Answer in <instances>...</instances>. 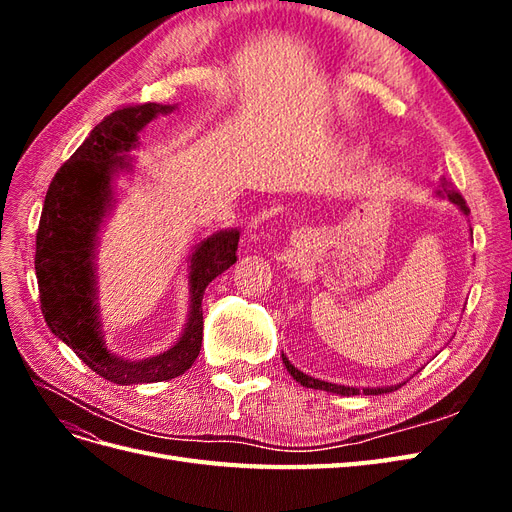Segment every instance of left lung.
<instances>
[{
  "instance_id": "1",
  "label": "left lung",
  "mask_w": 512,
  "mask_h": 512,
  "mask_svg": "<svg viewBox=\"0 0 512 512\" xmlns=\"http://www.w3.org/2000/svg\"><path fill=\"white\" fill-rule=\"evenodd\" d=\"M440 188H442V190H438V194H440V196H446L448 200H451V203H455L463 215H468V213H470V209H468V205H466V200H463V196H461L459 192L451 190V183H448L444 177L440 179ZM282 361H284V365H286V369H288V374H290L294 380H297L299 384L307 386V389H318V391H327V393L344 395V397H350V395H361V393H363V395H382V393H389V391H397L399 386H404V384H406V382H399V384H393V386H365V389H356V386L333 384V382H324V380H318V378L307 376V374H303L301 369L294 367V365L286 359L284 354H282Z\"/></svg>"
}]
</instances>
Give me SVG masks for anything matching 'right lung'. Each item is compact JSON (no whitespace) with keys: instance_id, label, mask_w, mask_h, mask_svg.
Listing matches in <instances>:
<instances>
[{"instance_id":"1","label":"right lung","mask_w":512,"mask_h":512,"mask_svg":"<svg viewBox=\"0 0 512 512\" xmlns=\"http://www.w3.org/2000/svg\"><path fill=\"white\" fill-rule=\"evenodd\" d=\"M175 108L147 102L104 117L57 170L40 215L36 277L44 320L89 369L115 384L164 382L188 371L203 344L205 288L237 262V228L200 241L190 256V314L177 344L143 361L108 350L98 305V235L115 205V179L132 170L130 151L138 145V132Z\"/></svg>"}]
</instances>
